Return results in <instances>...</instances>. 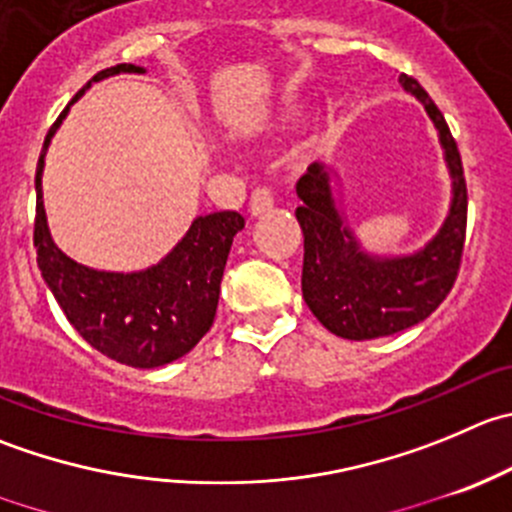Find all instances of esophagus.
I'll return each mask as SVG.
<instances>
[{
    "label": "esophagus",
    "mask_w": 512,
    "mask_h": 512,
    "mask_svg": "<svg viewBox=\"0 0 512 512\" xmlns=\"http://www.w3.org/2000/svg\"><path fill=\"white\" fill-rule=\"evenodd\" d=\"M272 210V195L267 190H255L250 197V215L260 217Z\"/></svg>",
    "instance_id": "34e87169"
}]
</instances>
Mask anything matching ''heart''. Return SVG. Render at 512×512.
I'll return each mask as SVG.
<instances>
[{
    "mask_svg": "<svg viewBox=\"0 0 512 512\" xmlns=\"http://www.w3.org/2000/svg\"><path fill=\"white\" fill-rule=\"evenodd\" d=\"M305 109H307V99L302 97V94L297 92L285 94V97L280 99V104H277L275 122L282 124V127H290V124H295L297 119H302Z\"/></svg>",
    "mask_w": 512,
    "mask_h": 512,
    "instance_id": "obj_1",
    "label": "heart"
}]
</instances>
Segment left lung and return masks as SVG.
Instances as JSON below:
<instances>
[{
  "label": "left lung",
  "mask_w": 512,
  "mask_h": 512,
  "mask_svg": "<svg viewBox=\"0 0 512 512\" xmlns=\"http://www.w3.org/2000/svg\"><path fill=\"white\" fill-rule=\"evenodd\" d=\"M400 84L433 119L453 180L448 215L420 250L408 255L365 250L342 212L335 167L315 162L297 182L302 207L295 217L305 237L302 297L312 315L345 340H375L423 322L453 287L463 255L468 187L458 145L428 92L408 74H400Z\"/></svg>",
  "instance_id": "obj_1"
}]
</instances>
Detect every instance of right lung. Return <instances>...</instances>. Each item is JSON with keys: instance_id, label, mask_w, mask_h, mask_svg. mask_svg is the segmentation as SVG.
<instances>
[{"instance_id": "right-lung-1", "label": "right lung", "mask_w": 512, "mask_h": 512, "mask_svg": "<svg viewBox=\"0 0 512 512\" xmlns=\"http://www.w3.org/2000/svg\"><path fill=\"white\" fill-rule=\"evenodd\" d=\"M137 64H117L94 74L49 127L34 175L37 220L34 247L42 280L69 325L102 355L130 367L170 365L192 350L212 327L232 237L245 227L240 212H212L192 220L190 230L157 265L135 272L94 270L64 255L52 240L44 212V157L72 104L94 82L114 74H145Z\"/></svg>"}]
</instances>
